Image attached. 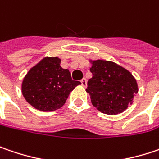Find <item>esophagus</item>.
<instances>
[{"label": "esophagus", "mask_w": 159, "mask_h": 159, "mask_svg": "<svg viewBox=\"0 0 159 159\" xmlns=\"http://www.w3.org/2000/svg\"><path fill=\"white\" fill-rule=\"evenodd\" d=\"M80 83H81V86L84 87V88H85V87H87V80H86L85 78H83V79L80 80Z\"/></svg>", "instance_id": "obj_1"}]
</instances>
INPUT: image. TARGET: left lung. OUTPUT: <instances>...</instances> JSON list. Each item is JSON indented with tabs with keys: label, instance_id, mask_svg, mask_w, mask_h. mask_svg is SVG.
<instances>
[{
	"label": "left lung",
	"instance_id": "8db88e82",
	"mask_svg": "<svg viewBox=\"0 0 159 159\" xmlns=\"http://www.w3.org/2000/svg\"><path fill=\"white\" fill-rule=\"evenodd\" d=\"M92 77L86 91L92 105L103 114L115 115L124 112L138 93V84L131 72L107 60H89Z\"/></svg>",
	"mask_w": 159,
	"mask_h": 159
}]
</instances>
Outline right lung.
Returning <instances> with one entry per match:
<instances>
[{
	"instance_id": "add662e5",
	"label": "right lung",
	"mask_w": 159,
	"mask_h": 159,
	"mask_svg": "<svg viewBox=\"0 0 159 159\" xmlns=\"http://www.w3.org/2000/svg\"><path fill=\"white\" fill-rule=\"evenodd\" d=\"M58 57H44L23 79L22 95L29 105L39 111L51 112L62 107L80 81L71 79L67 69L61 67Z\"/></svg>"
}]
</instances>
